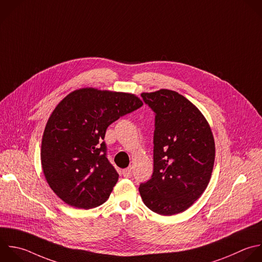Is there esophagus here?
I'll return each mask as SVG.
<instances>
[{"label": "esophagus", "mask_w": 262, "mask_h": 262, "mask_svg": "<svg viewBox=\"0 0 262 262\" xmlns=\"http://www.w3.org/2000/svg\"><path fill=\"white\" fill-rule=\"evenodd\" d=\"M122 174H123V176H124V177H126V178L131 177V175H132L131 168H126V169H124V170L122 171Z\"/></svg>", "instance_id": "34e87169"}]
</instances>
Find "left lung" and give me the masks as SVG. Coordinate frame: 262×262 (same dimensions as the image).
<instances>
[{
  "label": "left lung",
  "instance_id": "obj_1",
  "mask_svg": "<svg viewBox=\"0 0 262 262\" xmlns=\"http://www.w3.org/2000/svg\"><path fill=\"white\" fill-rule=\"evenodd\" d=\"M154 111V172L139 185L145 206L160 215L185 211L206 189L215 160L211 128L202 113L179 93H142Z\"/></svg>",
  "mask_w": 262,
  "mask_h": 262
}]
</instances>
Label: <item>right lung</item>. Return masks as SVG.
Wrapping results in <instances>:
<instances>
[{
  "instance_id": "obj_1",
  "label": "right lung",
  "mask_w": 262,
  "mask_h": 262,
  "mask_svg": "<svg viewBox=\"0 0 262 262\" xmlns=\"http://www.w3.org/2000/svg\"><path fill=\"white\" fill-rule=\"evenodd\" d=\"M142 104L134 94L94 88L76 90L58 103L43 134L41 162L64 203L91 209L108 199L119 174L106 158V129Z\"/></svg>"
}]
</instances>
